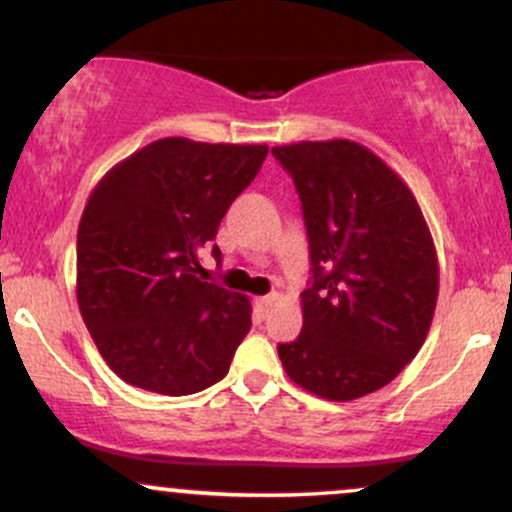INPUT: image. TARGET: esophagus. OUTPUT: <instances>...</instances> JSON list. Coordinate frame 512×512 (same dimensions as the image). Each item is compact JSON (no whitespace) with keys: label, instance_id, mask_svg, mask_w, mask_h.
<instances>
[{"label":"esophagus","instance_id":"esophagus-1","mask_svg":"<svg viewBox=\"0 0 512 512\" xmlns=\"http://www.w3.org/2000/svg\"><path fill=\"white\" fill-rule=\"evenodd\" d=\"M279 301H281L279 293H269V296L257 298V308H260V313H262V315H269V310H272L274 305L279 303Z\"/></svg>","mask_w":512,"mask_h":512}]
</instances>
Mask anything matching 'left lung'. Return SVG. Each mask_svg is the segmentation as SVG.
Masks as SVG:
<instances>
[{
	"label": "left lung",
	"instance_id": "obj_1",
	"mask_svg": "<svg viewBox=\"0 0 512 512\" xmlns=\"http://www.w3.org/2000/svg\"><path fill=\"white\" fill-rule=\"evenodd\" d=\"M272 154L296 182L313 262L303 330L279 344V358L298 387L351 402L392 383L424 346L436 245L407 182L363 144L298 142Z\"/></svg>",
	"mask_w": 512,
	"mask_h": 512
}]
</instances>
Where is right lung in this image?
Returning a JSON list of instances; mask_svg holds the SVG:
<instances>
[{
  "mask_svg": "<svg viewBox=\"0 0 512 512\" xmlns=\"http://www.w3.org/2000/svg\"><path fill=\"white\" fill-rule=\"evenodd\" d=\"M267 151L166 137L110 168L88 195L76 236V301L125 383L180 397L228 373L252 305L204 281L199 252Z\"/></svg>",
  "mask_w": 512,
  "mask_h": 512,
  "instance_id": "right-lung-1",
  "label": "right lung"
}]
</instances>
